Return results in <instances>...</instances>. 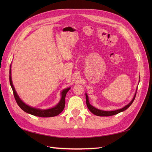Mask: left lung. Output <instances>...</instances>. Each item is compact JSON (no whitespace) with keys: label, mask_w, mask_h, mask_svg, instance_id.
Wrapping results in <instances>:
<instances>
[{"label":"left lung","mask_w":152,"mask_h":152,"mask_svg":"<svg viewBox=\"0 0 152 152\" xmlns=\"http://www.w3.org/2000/svg\"><path fill=\"white\" fill-rule=\"evenodd\" d=\"M136 92L134 94V98H132L131 102L129 103L128 104H127L125 107H123L121 109H118L117 110H114V111H104V110H99L96 108L95 107H94L93 106H92L89 102V98H88V96H87V94H86V104H87V107L88 108V109L90 110L91 113H93V114L96 115L97 116H101V117H108V116H112V115H116L118 113L122 112L124 110H127L129 107H130L131 105V104L132 103V102H134V100L135 99L136 97Z\"/></svg>","instance_id":"left-lung-1"}]
</instances>
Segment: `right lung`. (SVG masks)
<instances>
[{"label":"right lung","instance_id":"1","mask_svg":"<svg viewBox=\"0 0 152 152\" xmlns=\"http://www.w3.org/2000/svg\"><path fill=\"white\" fill-rule=\"evenodd\" d=\"M10 84L12 87V89L13 91L14 96H15V98L16 99V102L18 106L23 110L24 112L30 113L31 115H33L37 117H51L56 116L58 115L65 108V97L66 94L68 93V91L70 89L71 87H68V88L65 89L61 92V100L59 101V102L57 105L55 106L54 107L46 109V110H42L39 108H36L30 107V106L27 105L25 104L23 101L20 98L19 96L18 95L16 91H15V87H14L12 82L11 79V69L10 66Z\"/></svg>","mask_w":152,"mask_h":152}]
</instances>
